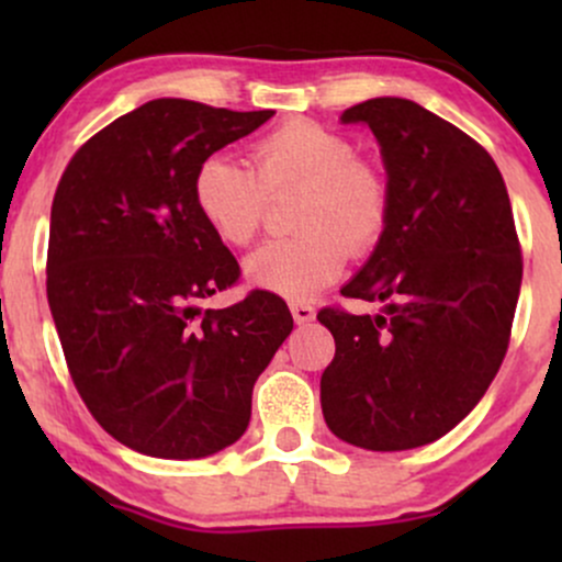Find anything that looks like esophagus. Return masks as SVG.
<instances>
[{
  "instance_id": "34e87169",
  "label": "esophagus",
  "mask_w": 562,
  "mask_h": 562,
  "mask_svg": "<svg viewBox=\"0 0 562 562\" xmlns=\"http://www.w3.org/2000/svg\"><path fill=\"white\" fill-rule=\"evenodd\" d=\"M290 312H293V319L299 322V325H303V322H312L314 314H317L312 303L306 301H290Z\"/></svg>"
}]
</instances>
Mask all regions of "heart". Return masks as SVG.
Instances as JSON below:
<instances>
[{
    "label": "heart",
    "instance_id": "heart-1",
    "mask_svg": "<svg viewBox=\"0 0 562 562\" xmlns=\"http://www.w3.org/2000/svg\"><path fill=\"white\" fill-rule=\"evenodd\" d=\"M254 168L240 160L209 156L192 177V200L203 222L227 245H248L259 235L269 195L301 190L293 237L263 243L245 261L254 288L303 301L344 272L348 248L370 250L391 216L385 173L372 160L353 156L346 134L293 119L254 145Z\"/></svg>",
    "mask_w": 562,
    "mask_h": 562
}]
</instances>
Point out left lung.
<instances>
[{
	"instance_id": "left-lung-1",
	"label": "left lung",
	"mask_w": 562,
	"mask_h": 562,
	"mask_svg": "<svg viewBox=\"0 0 562 562\" xmlns=\"http://www.w3.org/2000/svg\"><path fill=\"white\" fill-rule=\"evenodd\" d=\"M340 121L372 128L391 190L383 237L340 293L385 308L317 314L335 338L322 415L353 447L415 449L465 420L499 372L524 277L518 232L494 158L449 121L402 97Z\"/></svg>"
}]
</instances>
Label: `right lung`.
<instances>
[{
	"mask_svg": "<svg viewBox=\"0 0 562 562\" xmlns=\"http://www.w3.org/2000/svg\"><path fill=\"white\" fill-rule=\"evenodd\" d=\"M272 115L160 97L83 142L57 184L47 299L68 372L94 420L147 457L235 443L254 383L293 330L269 290L200 308L240 267L198 214L192 177Z\"/></svg>",
	"mask_w": 562,
	"mask_h": 562,
	"instance_id": "obj_1",
	"label": "right lung"
}]
</instances>
